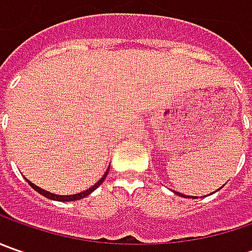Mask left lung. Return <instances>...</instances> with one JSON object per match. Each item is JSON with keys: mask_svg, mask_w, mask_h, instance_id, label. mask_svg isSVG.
I'll return each instance as SVG.
<instances>
[{"mask_svg": "<svg viewBox=\"0 0 252 252\" xmlns=\"http://www.w3.org/2000/svg\"><path fill=\"white\" fill-rule=\"evenodd\" d=\"M219 189H220V188H219ZM219 189H218V190H219ZM218 190H216V192H218ZM174 193H177L178 196H182V198H192V199L198 198V196H187V195H182V193H179V192H175V190H174Z\"/></svg>", "mask_w": 252, "mask_h": 252, "instance_id": "left-lung-1", "label": "left lung"}]
</instances>
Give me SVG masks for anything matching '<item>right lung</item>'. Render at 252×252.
<instances>
[{"instance_id":"add662e5","label":"right lung","mask_w":252,"mask_h":252,"mask_svg":"<svg viewBox=\"0 0 252 252\" xmlns=\"http://www.w3.org/2000/svg\"><path fill=\"white\" fill-rule=\"evenodd\" d=\"M109 168H111V165L108 167V169L105 171V174L102 175V178L95 184V185H92L91 188H88V189H85V190H83V192H80V193H75V195H56V193H52V192H49V190H46V189H42V188H39L37 185H34V184H32L29 179H26L28 181V184L32 187V188L36 190V192H39L40 195H43L44 198H47V199H52V200H57V202H71V200H80V199H83L85 198V196H88L90 193H92L95 189L98 188L99 185H101L102 182L105 181V178H106V175H108V172H109Z\"/></svg>"}]
</instances>
